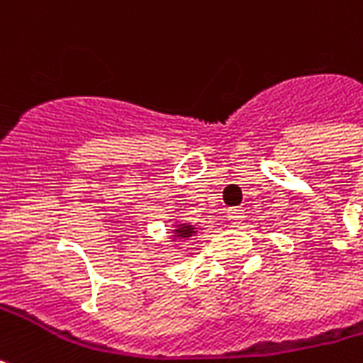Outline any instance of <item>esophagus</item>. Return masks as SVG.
I'll list each match as a JSON object with an SVG mask.
<instances>
[{
  "label": "esophagus",
  "mask_w": 363,
  "mask_h": 363,
  "mask_svg": "<svg viewBox=\"0 0 363 363\" xmlns=\"http://www.w3.org/2000/svg\"><path fill=\"white\" fill-rule=\"evenodd\" d=\"M227 219H229L230 227H238L244 219V211L240 208H230L227 211Z\"/></svg>",
  "instance_id": "34e87169"
}]
</instances>
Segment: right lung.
<instances>
[{
    "label": "right lung",
    "instance_id": "add662e5",
    "mask_svg": "<svg viewBox=\"0 0 363 363\" xmlns=\"http://www.w3.org/2000/svg\"><path fill=\"white\" fill-rule=\"evenodd\" d=\"M194 236H198V227L192 225V223L181 221V219L169 229V238L173 242H186V240L194 238Z\"/></svg>",
    "mask_w": 363,
    "mask_h": 363
}]
</instances>
